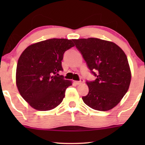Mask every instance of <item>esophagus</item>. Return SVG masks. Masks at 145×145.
Listing matches in <instances>:
<instances>
[{
    "instance_id": "obj_1",
    "label": "esophagus",
    "mask_w": 145,
    "mask_h": 145,
    "mask_svg": "<svg viewBox=\"0 0 145 145\" xmlns=\"http://www.w3.org/2000/svg\"><path fill=\"white\" fill-rule=\"evenodd\" d=\"M75 83H76V84H82L83 82H84V80H83V79H80V80H79V81H75L74 82Z\"/></svg>"
}]
</instances>
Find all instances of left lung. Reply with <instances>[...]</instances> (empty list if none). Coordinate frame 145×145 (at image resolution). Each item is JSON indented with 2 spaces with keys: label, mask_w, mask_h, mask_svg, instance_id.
<instances>
[{
  "label": "left lung",
  "mask_w": 145,
  "mask_h": 145,
  "mask_svg": "<svg viewBox=\"0 0 145 145\" xmlns=\"http://www.w3.org/2000/svg\"><path fill=\"white\" fill-rule=\"evenodd\" d=\"M92 74L86 81L89 92L82 100L98 111L110 110L118 105L129 87L131 74L124 51L116 43L90 37L73 39Z\"/></svg>",
  "instance_id": "1"
}]
</instances>
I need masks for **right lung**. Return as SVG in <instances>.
Listing matches in <instances>:
<instances>
[{
	"instance_id": "obj_1",
	"label": "right lung",
	"mask_w": 145,
	"mask_h": 145,
	"mask_svg": "<svg viewBox=\"0 0 145 145\" xmlns=\"http://www.w3.org/2000/svg\"><path fill=\"white\" fill-rule=\"evenodd\" d=\"M74 46L71 39L53 38L29 45L21 54L16 67L17 88L33 108L51 110L62 102L72 82L58 73L63 71L65 52Z\"/></svg>"
}]
</instances>
